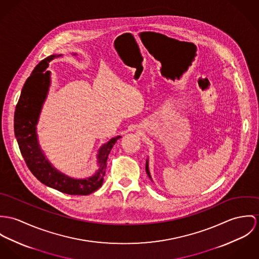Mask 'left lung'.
Segmentation results:
<instances>
[{
  "instance_id": "obj_1",
  "label": "left lung",
  "mask_w": 259,
  "mask_h": 259,
  "mask_svg": "<svg viewBox=\"0 0 259 259\" xmlns=\"http://www.w3.org/2000/svg\"><path fill=\"white\" fill-rule=\"evenodd\" d=\"M146 172H147V174H148L149 178L151 179V175H150V172H149V166H148V160L146 161Z\"/></svg>"
}]
</instances>
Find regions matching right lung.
Returning <instances> with one entry per match:
<instances>
[{
  "label": "right lung",
  "mask_w": 259,
  "mask_h": 259,
  "mask_svg": "<svg viewBox=\"0 0 259 259\" xmlns=\"http://www.w3.org/2000/svg\"><path fill=\"white\" fill-rule=\"evenodd\" d=\"M60 56L53 55L41 60L24 84L14 116L15 136L29 171L40 183L67 195L87 196L102 186L108 155L120 136L100 147L97 154L99 168L87 179H73L58 172L46 158L37 141L35 126L51 85V72L47 67L51 60Z\"/></svg>",
  "instance_id": "right-lung-1"
}]
</instances>
